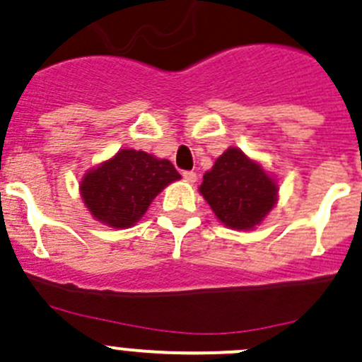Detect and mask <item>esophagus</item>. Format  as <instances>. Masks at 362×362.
Instances as JSON below:
<instances>
[{
    "mask_svg": "<svg viewBox=\"0 0 362 362\" xmlns=\"http://www.w3.org/2000/svg\"><path fill=\"white\" fill-rule=\"evenodd\" d=\"M182 177H185V181L189 182V185H193V182L197 181V174L192 173V170H186V173H182Z\"/></svg>",
    "mask_w": 362,
    "mask_h": 362,
    "instance_id": "obj_1",
    "label": "esophagus"
}]
</instances>
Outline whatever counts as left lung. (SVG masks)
I'll use <instances>...</instances> for the list:
<instances>
[{"instance_id":"obj_1","label":"left lung","mask_w":362,"mask_h":362,"mask_svg":"<svg viewBox=\"0 0 362 362\" xmlns=\"http://www.w3.org/2000/svg\"><path fill=\"white\" fill-rule=\"evenodd\" d=\"M200 195L220 223L232 230H253L278 204V180L259 160L230 146L204 174Z\"/></svg>"}]
</instances>
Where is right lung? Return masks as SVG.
I'll list each match as a JSON object with an SVG mask.
<instances>
[{"label":"right lung","mask_w":362,"mask_h":362,"mask_svg":"<svg viewBox=\"0 0 362 362\" xmlns=\"http://www.w3.org/2000/svg\"><path fill=\"white\" fill-rule=\"evenodd\" d=\"M177 180L169 160L128 148L86 170L78 192L96 221L119 230L137 225L155 197Z\"/></svg>","instance_id":"obj_1"}]
</instances>
